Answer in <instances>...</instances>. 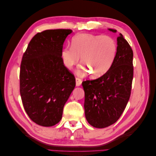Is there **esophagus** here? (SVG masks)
I'll list each match as a JSON object with an SVG mask.
<instances>
[{
	"mask_svg": "<svg viewBox=\"0 0 156 156\" xmlns=\"http://www.w3.org/2000/svg\"><path fill=\"white\" fill-rule=\"evenodd\" d=\"M75 81H76V86L77 87H79V86L81 85V83H82V80L81 79L76 77V78H75Z\"/></svg>",
	"mask_w": 156,
	"mask_h": 156,
	"instance_id": "obj_1",
	"label": "esophagus"
}]
</instances>
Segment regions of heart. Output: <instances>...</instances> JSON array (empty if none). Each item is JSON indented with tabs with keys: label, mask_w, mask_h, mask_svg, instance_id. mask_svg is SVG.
I'll list each match as a JSON object with an SVG mask.
<instances>
[{
	"label": "heart",
	"mask_w": 156,
	"mask_h": 156,
	"mask_svg": "<svg viewBox=\"0 0 156 156\" xmlns=\"http://www.w3.org/2000/svg\"><path fill=\"white\" fill-rule=\"evenodd\" d=\"M116 53L117 44L112 37L84 33L73 36L72 47H65L60 56L68 69H72L81 56L84 64L81 72H89L92 77H100L110 69Z\"/></svg>",
	"instance_id": "obj_1"
}]
</instances>
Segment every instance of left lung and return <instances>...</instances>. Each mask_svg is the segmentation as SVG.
Returning a JSON list of instances; mask_svg holds the SVG:
<instances>
[{
	"label": "left lung",
	"instance_id": "8db88e82",
	"mask_svg": "<svg viewBox=\"0 0 156 156\" xmlns=\"http://www.w3.org/2000/svg\"><path fill=\"white\" fill-rule=\"evenodd\" d=\"M116 32V30L109 29ZM117 53L110 69L101 77L83 81L84 112L96 128L109 126L120 119L129 100L133 77V53L122 34L117 37Z\"/></svg>",
	"mask_w": 156,
	"mask_h": 156
}]
</instances>
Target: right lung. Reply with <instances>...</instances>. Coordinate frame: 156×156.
Here are the masks:
<instances>
[{
	"label": "right lung",
	"mask_w": 156,
	"mask_h": 156,
	"mask_svg": "<svg viewBox=\"0 0 156 156\" xmlns=\"http://www.w3.org/2000/svg\"><path fill=\"white\" fill-rule=\"evenodd\" d=\"M70 29L46 30L32 37L23 55L20 94L30 119L41 126L58 124L75 87L74 75L66 68L61 51Z\"/></svg>",
	"instance_id": "right-lung-1"
}]
</instances>
